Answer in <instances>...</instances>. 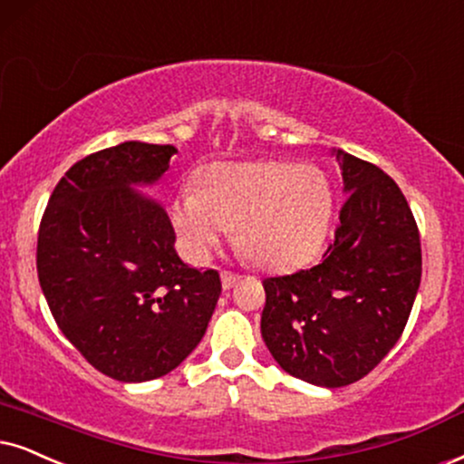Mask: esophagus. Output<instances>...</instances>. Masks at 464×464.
<instances>
[{
	"mask_svg": "<svg viewBox=\"0 0 464 464\" xmlns=\"http://www.w3.org/2000/svg\"><path fill=\"white\" fill-rule=\"evenodd\" d=\"M220 280H222V286H225V289H233V286L237 285L239 276L233 272H220Z\"/></svg>",
	"mask_w": 464,
	"mask_h": 464,
	"instance_id": "esophagus-1",
	"label": "esophagus"
}]
</instances>
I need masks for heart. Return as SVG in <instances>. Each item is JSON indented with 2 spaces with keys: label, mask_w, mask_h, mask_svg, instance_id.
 <instances>
[{
  "label": "heart",
  "mask_w": 464,
  "mask_h": 464,
  "mask_svg": "<svg viewBox=\"0 0 464 464\" xmlns=\"http://www.w3.org/2000/svg\"><path fill=\"white\" fill-rule=\"evenodd\" d=\"M334 212L327 175L286 160L216 162L198 173V190L173 197L171 222L186 248L208 256L233 227V244L266 269L308 263L325 242Z\"/></svg>",
  "instance_id": "1"
}]
</instances>
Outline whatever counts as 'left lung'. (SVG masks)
Here are the masks:
<instances>
[{"instance_id": "left-lung-1", "label": "left lung", "mask_w": 464, "mask_h": 464, "mask_svg": "<svg viewBox=\"0 0 464 464\" xmlns=\"http://www.w3.org/2000/svg\"><path fill=\"white\" fill-rule=\"evenodd\" d=\"M334 156L347 198L324 261L263 280L269 353L321 388L355 383L390 353L421 278L420 231L396 181L347 151Z\"/></svg>"}]
</instances>
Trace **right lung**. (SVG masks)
Masks as SVG:
<instances>
[{"label":"right lung","instance_id":"add662e5","mask_svg":"<svg viewBox=\"0 0 464 464\" xmlns=\"http://www.w3.org/2000/svg\"><path fill=\"white\" fill-rule=\"evenodd\" d=\"M173 145L126 140L74 162L38 231V280L63 336L124 383L171 372L201 343L220 297L216 269L186 266L154 184Z\"/></svg>","mask_w":464,"mask_h":464}]
</instances>
